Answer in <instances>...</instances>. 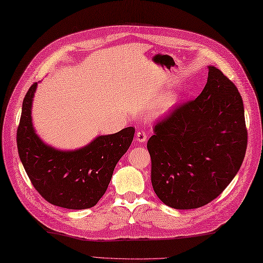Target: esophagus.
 Here are the masks:
<instances>
[{"label":"esophagus","mask_w":263,"mask_h":263,"mask_svg":"<svg viewBox=\"0 0 263 263\" xmlns=\"http://www.w3.org/2000/svg\"><path fill=\"white\" fill-rule=\"evenodd\" d=\"M136 140H137L138 142H140V143L146 142V141H147V135H146V132H144L143 130L137 131V133H136Z\"/></svg>","instance_id":"34e87169"}]
</instances>
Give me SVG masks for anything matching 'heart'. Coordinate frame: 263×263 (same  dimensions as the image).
I'll return each mask as SVG.
<instances>
[{
    "label": "heart",
    "mask_w": 263,
    "mask_h": 263,
    "mask_svg": "<svg viewBox=\"0 0 263 263\" xmlns=\"http://www.w3.org/2000/svg\"><path fill=\"white\" fill-rule=\"evenodd\" d=\"M173 106H174V100H167L164 104H161L158 109H157V115L158 116H164L172 109Z\"/></svg>",
    "instance_id": "obj_1"
}]
</instances>
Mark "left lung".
<instances>
[{"instance_id": "obj_1", "label": "left lung", "mask_w": 263, "mask_h": 263, "mask_svg": "<svg viewBox=\"0 0 263 263\" xmlns=\"http://www.w3.org/2000/svg\"><path fill=\"white\" fill-rule=\"evenodd\" d=\"M208 70L202 92L159 121L147 143L154 191L174 209L200 208L216 199L247 152L241 95L219 69Z\"/></svg>"}]
</instances>
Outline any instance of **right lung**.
Segmentation results:
<instances>
[{
	"instance_id": "1",
	"label": "right lung",
	"mask_w": 263,
	"mask_h": 263,
	"mask_svg": "<svg viewBox=\"0 0 263 263\" xmlns=\"http://www.w3.org/2000/svg\"><path fill=\"white\" fill-rule=\"evenodd\" d=\"M37 82L27 91L16 131L19 157L33 187L54 205L88 209L96 204L108 187L117 161L135 136L128 126L114 135L99 136L76 150H60L44 142L31 119Z\"/></svg>"
}]
</instances>
